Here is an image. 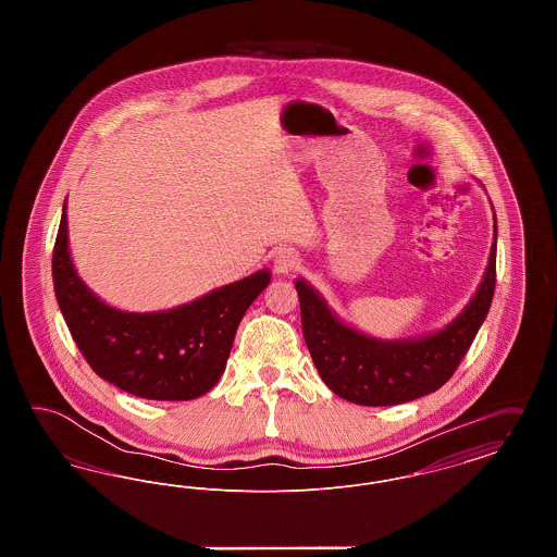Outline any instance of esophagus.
Returning a JSON list of instances; mask_svg holds the SVG:
<instances>
[{"label": "esophagus", "mask_w": 557, "mask_h": 557, "mask_svg": "<svg viewBox=\"0 0 557 557\" xmlns=\"http://www.w3.org/2000/svg\"><path fill=\"white\" fill-rule=\"evenodd\" d=\"M273 267H275L277 273H292V271H296V269L300 267V259H298V255L292 252V250H282V252L275 257Z\"/></svg>", "instance_id": "1"}]
</instances>
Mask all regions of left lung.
Returning a JSON list of instances; mask_svg holds the SVG:
<instances>
[{"label": "left lung", "instance_id": "8db88e82", "mask_svg": "<svg viewBox=\"0 0 557 557\" xmlns=\"http://www.w3.org/2000/svg\"><path fill=\"white\" fill-rule=\"evenodd\" d=\"M497 282V227L484 280L466 311L443 332L382 343L350 330L332 315L307 282L298 280L305 343L327 388L357 405L384 407L438 391L466 357L486 318Z\"/></svg>", "mask_w": 557, "mask_h": 557}]
</instances>
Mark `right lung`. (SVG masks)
I'll list each match as a JSON object with an SVG mask.
<instances>
[{"label": "right lung", "instance_id": "right-lung-1", "mask_svg": "<svg viewBox=\"0 0 557 557\" xmlns=\"http://www.w3.org/2000/svg\"><path fill=\"white\" fill-rule=\"evenodd\" d=\"M64 211L53 244V290L89 368L121 391L150 400H189L209 393L225 370L246 309L271 280L269 271L171 311L125 313L81 282L69 255Z\"/></svg>", "mask_w": 557, "mask_h": 557}]
</instances>
